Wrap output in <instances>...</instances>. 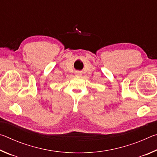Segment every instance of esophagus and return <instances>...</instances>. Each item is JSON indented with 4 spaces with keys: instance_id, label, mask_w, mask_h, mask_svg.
<instances>
[{
    "instance_id": "1",
    "label": "esophagus",
    "mask_w": 157,
    "mask_h": 157,
    "mask_svg": "<svg viewBox=\"0 0 157 157\" xmlns=\"http://www.w3.org/2000/svg\"><path fill=\"white\" fill-rule=\"evenodd\" d=\"M76 75H81V72H79V71H78V72L75 73Z\"/></svg>"
}]
</instances>
